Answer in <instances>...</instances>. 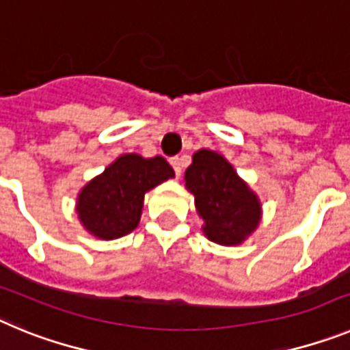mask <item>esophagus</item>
<instances>
[{
    "label": "esophagus",
    "instance_id": "obj_1",
    "mask_svg": "<svg viewBox=\"0 0 350 350\" xmlns=\"http://www.w3.org/2000/svg\"><path fill=\"white\" fill-rule=\"evenodd\" d=\"M170 165L173 166V170H175V173H177V175H180L182 173V157H178V156L172 157V159H170Z\"/></svg>",
    "mask_w": 350,
    "mask_h": 350
}]
</instances>
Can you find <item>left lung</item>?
I'll return each instance as SVG.
<instances>
[{
  "label": "left lung",
  "mask_w": 350,
  "mask_h": 350,
  "mask_svg": "<svg viewBox=\"0 0 350 350\" xmlns=\"http://www.w3.org/2000/svg\"><path fill=\"white\" fill-rule=\"evenodd\" d=\"M185 187L194 194L206 237L221 245H237L258 228L261 205L233 166L213 150H198L185 170Z\"/></svg>",
  "instance_id": "1"
}]
</instances>
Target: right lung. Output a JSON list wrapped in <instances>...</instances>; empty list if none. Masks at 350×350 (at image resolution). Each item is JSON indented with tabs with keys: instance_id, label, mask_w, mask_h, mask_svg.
I'll return each instance as SVG.
<instances>
[{
	"instance_id": "add662e5",
	"label": "right lung",
	"mask_w": 350,
	"mask_h": 350,
	"mask_svg": "<svg viewBox=\"0 0 350 350\" xmlns=\"http://www.w3.org/2000/svg\"><path fill=\"white\" fill-rule=\"evenodd\" d=\"M172 177L175 172L165 157L124 154L79 194L80 221L103 240L124 237L140 222L144 194Z\"/></svg>"
}]
</instances>
